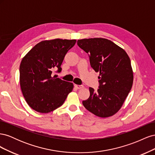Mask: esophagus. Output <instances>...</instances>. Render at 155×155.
I'll list each match as a JSON object with an SVG mask.
<instances>
[{
  "mask_svg": "<svg viewBox=\"0 0 155 155\" xmlns=\"http://www.w3.org/2000/svg\"><path fill=\"white\" fill-rule=\"evenodd\" d=\"M74 87H76V88H78V89H81V88H82L84 87L83 85H75Z\"/></svg>",
  "mask_w": 155,
  "mask_h": 155,
  "instance_id": "34e87169",
  "label": "esophagus"
}]
</instances>
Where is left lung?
<instances>
[{"label":"left lung","mask_w":155,"mask_h":155,"mask_svg":"<svg viewBox=\"0 0 155 155\" xmlns=\"http://www.w3.org/2000/svg\"><path fill=\"white\" fill-rule=\"evenodd\" d=\"M79 48L88 54L92 68L100 72L97 91L90 87V97L83 105L94 115L107 118L122 106L133 86V72L126 51L104 38L78 40Z\"/></svg>","instance_id":"obj_1"}]
</instances>
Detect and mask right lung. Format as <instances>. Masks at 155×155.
<instances>
[{
    "instance_id": "obj_1",
    "label": "right lung",
    "mask_w": 155,
    "mask_h": 155,
    "mask_svg": "<svg viewBox=\"0 0 155 155\" xmlns=\"http://www.w3.org/2000/svg\"><path fill=\"white\" fill-rule=\"evenodd\" d=\"M76 40L55 39L41 41L34 46L20 64V85L28 105L41 113L61 106L74 88L72 83L51 76L54 70L61 71L65 55Z\"/></svg>"
}]
</instances>
